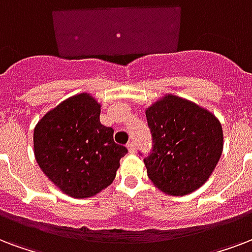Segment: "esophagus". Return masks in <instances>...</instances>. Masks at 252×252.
Segmentation results:
<instances>
[{
    "instance_id": "1",
    "label": "esophagus",
    "mask_w": 252,
    "mask_h": 252,
    "mask_svg": "<svg viewBox=\"0 0 252 252\" xmlns=\"http://www.w3.org/2000/svg\"><path fill=\"white\" fill-rule=\"evenodd\" d=\"M126 148H128V151H129V153H134V152H136V145H134L133 141H130V143H128Z\"/></svg>"
}]
</instances>
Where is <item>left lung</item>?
Here are the masks:
<instances>
[{
  "instance_id": "obj_1",
  "label": "left lung",
  "mask_w": 252,
  "mask_h": 252,
  "mask_svg": "<svg viewBox=\"0 0 252 252\" xmlns=\"http://www.w3.org/2000/svg\"><path fill=\"white\" fill-rule=\"evenodd\" d=\"M152 151L148 177L169 195H186L205 184L222 155L223 132L218 119L195 103L166 95L147 109Z\"/></svg>"
}]
</instances>
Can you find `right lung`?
I'll list each match as a JSON object with an SVG mask.
<instances>
[{
  "label": "right lung",
  "mask_w": 252,
  "mask_h": 252,
  "mask_svg": "<svg viewBox=\"0 0 252 252\" xmlns=\"http://www.w3.org/2000/svg\"><path fill=\"white\" fill-rule=\"evenodd\" d=\"M126 147L100 123V104L88 94L62 101L38 122L34 155L49 180L74 198H88L111 185Z\"/></svg>",
  "instance_id": "1"
}]
</instances>
